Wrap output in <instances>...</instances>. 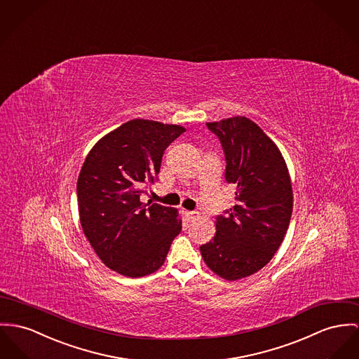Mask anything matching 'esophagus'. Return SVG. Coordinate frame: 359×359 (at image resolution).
<instances>
[{
	"mask_svg": "<svg viewBox=\"0 0 359 359\" xmlns=\"http://www.w3.org/2000/svg\"><path fill=\"white\" fill-rule=\"evenodd\" d=\"M184 216L187 217V220H194V219L198 217V212H195V210H186Z\"/></svg>",
	"mask_w": 359,
	"mask_h": 359,
	"instance_id": "1",
	"label": "esophagus"
}]
</instances>
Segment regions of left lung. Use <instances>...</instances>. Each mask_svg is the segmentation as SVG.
I'll list each match as a JSON object with an SVG mask.
<instances>
[{
  "label": "left lung",
  "instance_id": "8db88e82",
  "mask_svg": "<svg viewBox=\"0 0 359 359\" xmlns=\"http://www.w3.org/2000/svg\"><path fill=\"white\" fill-rule=\"evenodd\" d=\"M206 126L220 140L236 202L217 216L213 241L199 250L216 275L238 280L264 268L280 248L292 215L291 180L276 144L248 117Z\"/></svg>",
  "mask_w": 359,
  "mask_h": 359
}]
</instances>
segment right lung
I'll return each instance as SVG.
<instances>
[{"label":"right lung","mask_w":359,"mask_h":359,"mask_svg":"<svg viewBox=\"0 0 359 359\" xmlns=\"http://www.w3.org/2000/svg\"><path fill=\"white\" fill-rule=\"evenodd\" d=\"M186 130L134 118L100 139L78 177L83 232L100 259L128 277L156 272L182 231L177 210L140 202L154 182L166 147Z\"/></svg>","instance_id":"obj_1"}]
</instances>
